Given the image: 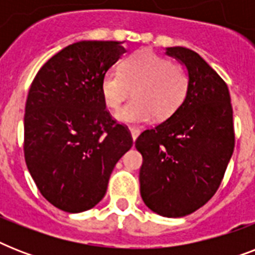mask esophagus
<instances>
[{
    "label": "esophagus",
    "instance_id": "esophagus-1",
    "mask_svg": "<svg viewBox=\"0 0 255 255\" xmlns=\"http://www.w3.org/2000/svg\"><path fill=\"white\" fill-rule=\"evenodd\" d=\"M129 131H131V136H132V140L135 141L136 139H137V136H139L140 131L137 129V128H129Z\"/></svg>",
    "mask_w": 255,
    "mask_h": 255
}]
</instances>
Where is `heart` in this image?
Masks as SVG:
<instances>
[{
    "label": "heart",
    "instance_id": "obj_1",
    "mask_svg": "<svg viewBox=\"0 0 255 255\" xmlns=\"http://www.w3.org/2000/svg\"><path fill=\"white\" fill-rule=\"evenodd\" d=\"M133 90L131 103L115 114L124 124L145 123L155 116L165 120L184 103L189 77L181 66L149 50H140L123 62L122 71L108 70L102 78L100 91L108 108L116 110Z\"/></svg>",
    "mask_w": 255,
    "mask_h": 255
}]
</instances>
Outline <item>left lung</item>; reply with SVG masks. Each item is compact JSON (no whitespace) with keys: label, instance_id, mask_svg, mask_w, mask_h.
<instances>
[{"label":"left lung","instance_id":"obj_1","mask_svg":"<svg viewBox=\"0 0 255 255\" xmlns=\"http://www.w3.org/2000/svg\"><path fill=\"white\" fill-rule=\"evenodd\" d=\"M165 54L185 67L189 90L177 111L145 129L135 147L143 156L144 204L159 216L178 218L217 192L233 155V110L226 83L196 51L174 46Z\"/></svg>","mask_w":255,"mask_h":255}]
</instances>
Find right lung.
Listing matches in <instances>:
<instances>
[{
    "instance_id": "1",
    "label": "right lung",
    "mask_w": 255,
    "mask_h": 255,
    "mask_svg": "<svg viewBox=\"0 0 255 255\" xmlns=\"http://www.w3.org/2000/svg\"><path fill=\"white\" fill-rule=\"evenodd\" d=\"M123 42L79 41L51 57L34 78L25 107V161L42 196L81 213L100 202L119 159L132 147L127 128L106 110L102 78Z\"/></svg>"
}]
</instances>
